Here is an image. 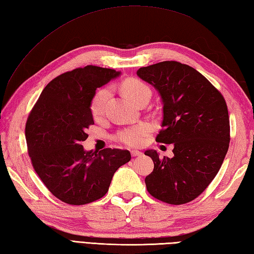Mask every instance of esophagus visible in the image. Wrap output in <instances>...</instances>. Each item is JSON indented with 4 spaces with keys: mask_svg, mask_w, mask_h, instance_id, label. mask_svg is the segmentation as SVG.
<instances>
[{
    "mask_svg": "<svg viewBox=\"0 0 254 254\" xmlns=\"http://www.w3.org/2000/svg\"><path fill=\"white\" fill-rule=\"evenodd\" d=\"M131 155H132L133 157H135V156H141L142 153H141L140 151H137V150H132V151H131Z\"/></svg>",
    "mask_w": 254,
    "mask_h": 254,
    "instance_id": "esophagus-1",
    "label": "esophagus"
}]
</instances>
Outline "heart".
Segmentation results:
<instances>
[{"label": "heart", "mask_w": 254, "mask_h": 254, "mask_svg": "<svg viewBox=\"0 0 254 254\" xmlns=\"http://www.w3.org/2000/svg\"><path fill=\"white\" fill-rule=\"evenodd\" d=\"M121 88L124 94L126 95L132 102H137L141 97L146 94H151L150 88L138 78H127L124 80L121 85ZM111 95V89L109 87H103L99 89L92 97L90 103V111L94 119H100L104 112L106 103ZM150 132V127L146 124H140V125L133 126L130 128L124 129L117 135V138L124 144L128 146H139Z\"/></svg>", "instance_id": "b5f03b06"}]
</instances>
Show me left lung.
Segmentation results:
<instances>
[{"label":"left lung","mask_w":254,"mask_h":254,"mask_svg":"<svg viewBox=\"0 0 254 254\" xmlns=\"http://www.w3.org/2000/svg\"><path fill=\"white\" fill-rule=\"evenodd\" d=\"M137 75L152 85L163 103V129L156 141L174 144V157L145 155L154 170L145 178L153 197L182 205L198 197L218 174L230 144V117L221 92L194 67L163 61L140 67Z\"/></svg>","instance_id":"obj_1"}]
</instances>
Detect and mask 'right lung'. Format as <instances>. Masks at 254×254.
<instances>
[{"mask_svg":"<svg viewBox=\"0 0 254 254\" xmlns=\"http://www.w3.org/2000/svg\"><path fill=\"white\" fill-rule=\"evenodd\" d=\"M120 71L87 65L65 72L43 89L26 124L28 152L34 170L51 193L70 205H85L107 194L115 171L130 152L85 151L86 129L96 89L119 77Z\"/></svg>","mask_w":254,"mask_h":254,"instance_id":"add662e5","label":"right lung"}]
</instances>
